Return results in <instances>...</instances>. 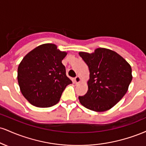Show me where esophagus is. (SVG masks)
<instances>
[{"label":"esophagus","instance_id":"1","mask_svg":"<svg viewBox=\"0 0 146 146\" xmlns=\"http://www.w3.org/2000/svg\"><path fill=\"white\" fill-rule=\"evenodd\" d=\"M74 81L76 84L80 83V82H81V78H80V76H76L74 79Z\"/></svg>","mask_w":146,"mask_h":146}]
</instances>
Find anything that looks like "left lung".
Segmentation results:
<instances>
[{
	"label": "left lung",
	"mask_w": 146,
	"mask_h": 146,
	"mask_svg": "<svg viewBox=\"0 0 146 146\" xmlns=\"http://www.w3.org/2000/svg\"><path fill=\"white\" fill-rule=\"evenodd\" d=\"M88 65V91L79 97L81 104L95 112L110 110L124 96L132 80V68L117 52L98 48L94 52H79Z\"/></svg>",
	"instance_id": "1"
}]
</instances>
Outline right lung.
I'll use <instances>...</instances> for the list:
<instances>
[{
  "label": "right lung",
  "mask_w": 146,
  "mask_h": 146,
  "mask_svg": "<svg viewBox=\"0 0 146 146\" xmlns=\"http://www.w3.org/2000/svg\"><path fill=\"white\" fill-rule=\"evenodd\" d=\"M66 55L56 44L46 43L23 58L18 67V82L22 94L31 104L48 108L58 103L64 90L72 84L62 63Z\"/></svg>",
  "instance_id": "obj_1"
}]
</instances>
